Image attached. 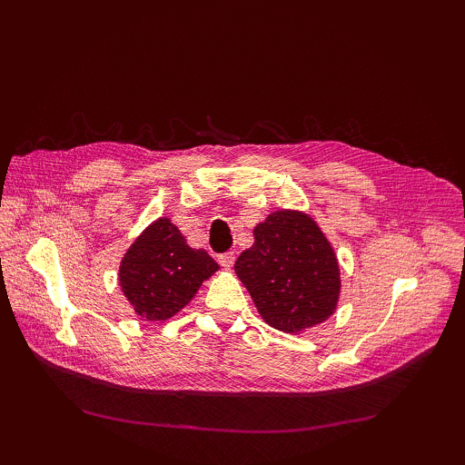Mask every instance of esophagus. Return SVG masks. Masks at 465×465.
<instances>
[{"instance_id": "1", "label": "esophagus", "mask_w": 465, "mask_h": 465, "mask_svg": "<svg viewBox=\"0 0 465 465\" xmlns=\"http://www.w3.org/2000/svg\"><path fill=\"white\" fill-rule=\"evenodd\" d=\"M219 263L224 267V270H231L232 263H234V254H232V252H227V254L219 256Z\"/></svg>"}]
</instances>
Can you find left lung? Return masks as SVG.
<instances>
[{
	"instance_id": "1",
	"label": "left lung",
	"mask_w": 465,
	"mask_h": 465,
	"mask_svg": "<svg viewBox=\"0 0 465 465\" xmlns=\"http://www.w3.org/2000/svg\"><path fill=\"white\" fill-rule=\"evenodd\" d=\"M267 326L301 333L326 322L341 294L335 250L312 215L279 209L254 227V244L234 263Z\"/></svg>"
}]
</instances>
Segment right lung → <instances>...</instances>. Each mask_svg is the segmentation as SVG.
<instances>
[{"instance_id": "add662e5", "label": "right lung", "mask_w": 465, "mask_h": 465, "mask_svg": "<svg viewBox=\"0 0 465 465\" xmlns=\"http://www.w3.org/2000/svg\"><path fill=\"white\" fill-rule=\"evenodd\" d=\"M217 270L205 250H193L171 219L159 217L125 250L118 281L137 316L164 322L190 304Z\"/></svg>"}]
</instances>
